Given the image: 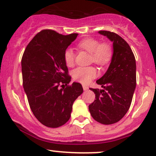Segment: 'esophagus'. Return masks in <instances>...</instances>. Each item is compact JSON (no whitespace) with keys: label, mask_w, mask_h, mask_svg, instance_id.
Here are the masks:
<instances>
[{"label":"esophagus","mask_w":156,"mask_h":156,"mask_svg":"<svg viewBox=\"0 0 156 156\" xmlns=\"http://www.w3.org/2000/svg\"><path fill=\"white\" fill-rule=\"evenodd\" d=\"M83 89L84 91H86V90L89 89V87H88V86H86V85H83Z\"/></svg>","instance_id":"esophagus-1"}]
</instances>
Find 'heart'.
Wrapping results in <instances>:
<instances>
[{"label":"heart","mask_w":156,"mask_h":156,"mask_svg":"<svg viewBox=\"0 0 156 156\" xmlns=\"http://www.w3.org/2000/svg\"><path fill=\"white\" fill-rule=\"evenodd\" d=\"M80 50L89 52L91 55L90 62L96 65L104 66L111 59L112 56V46L108 42L100 43V41L94 37H87L81 40L77 44ZM64 60L68 67H72L75 65V54L71 48H67L64 52ZM97 76L95 67H79L73 72V79L82 83H89Z\"/></svg>","instance_id":"1"}]
</instances>
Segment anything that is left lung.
I'll return each mask as SVG.
<instances>
[{"label": "left lung", "instance_id": "1", "mask_svg": "<svg viewBox=\"0 0 156 156\" xmlns=\"http://www.w3.org/2000/svg\"><path fill=\"white\" fill-rule=\"evenodd\" d=\"M99 33L113 42V54L108 70L97 80L103 89L90 88L96 99L89 109L95 121L110 125L119 121L130 108L136 83V60L132 48L120 35L105 30Z\"/></svg>", "mask_w": 156, "mask_h": 156}]
</instances>
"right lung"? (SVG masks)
<instances>
[{"instance_id":"right-lung-1","label":"right lung","mask_w":156,"mask_h":156,"mask_svg":"<svg viewBox=\"0 0 156 156\" xmlns=\"http://www.w3.org/2000/svg\"><path fill=\"white\" fill-rule=\"evenodd\" d=\"M78 34L63 35L43 30L35 35L22 58L23 87L35 117L50 128H57L70 119L73 102L83 93L79 83L71 77L64 52ZM66 86L65 87H60Z\"/></svg>"}]
</instances>
